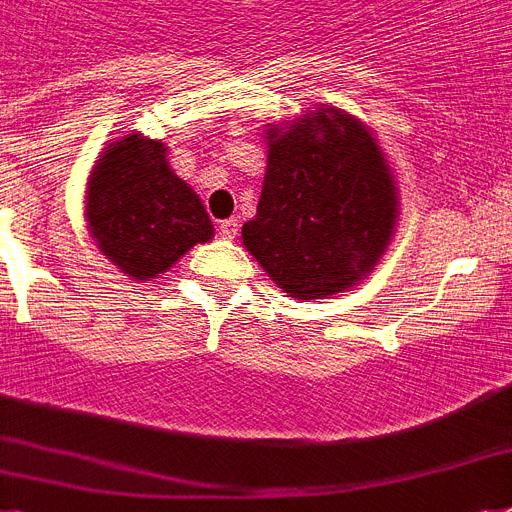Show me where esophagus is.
Here are the masks:
<instances>
[{
  "mask_svg": "<svg viewBox=\"0 0 512 512\" xmlns=\"http://www.w3.org/2000/svg\"><path fill=\"white\" fill-rule=\"evenodd\" d=\"M219 238H225V240L238 238V222H235V219H225V222H219Z\"/></svg>",
  "mask_w": 512,
  "mask_h": 512,
  "instance_id": "esophagus-1",
  "label": "esophagus"
}]
</instances>
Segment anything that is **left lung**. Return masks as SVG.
Returning <instances> with one entry per match:
<instances>
[{
    "instance_id": "1",
    "label": "left lung",
    "mask_w": 512,
    "mask_h": 512,
    "mask_svg": "<svg viewBox=\"0 0 512 512\" xmlns=\"http://www.w3.org/2000/svg\"><path fill=\"white\" fill-rule=\"evenodd\" d=\"M266 175L243 246L295 301L361 285L390 248L398 180L369 125L345 109L266 122Z\"/></svg>"
}]
</instances>
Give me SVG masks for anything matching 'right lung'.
<instances>
[{"label": "right lung", "mask_w": 512, "mask_h": 512, "mask_svg": "<svg viewBox=\"0 0 512 512\" xmlns=\"http://www.w3.org/2000/svg\"><path fill=\"white\" fill-rule=\"evenodd\" d=\"M86 225L101 256L128 280L151 282L214 238L201 198L167 162L164 141L128 133L96 159L86 183Z\"/></svg>", "instance_id": "right-lung-1"}]
</instances>
